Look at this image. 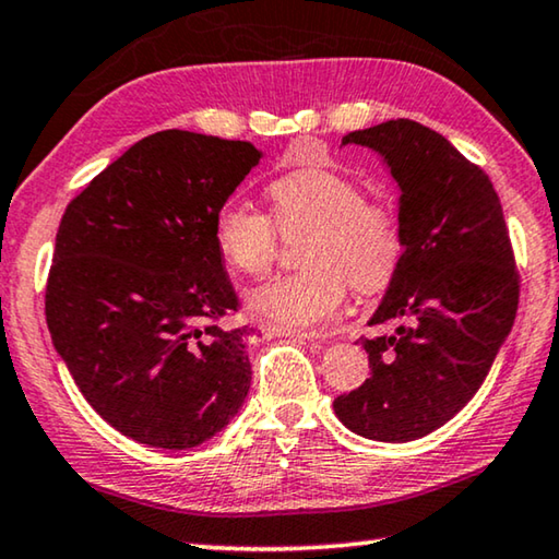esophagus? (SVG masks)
<instances>
[{
    "mask_svg": "<svg viewBox=\"0 0 559 559\" xmlns=\"http://www.w3.org/2000/svg\"><path fill=\"white\" fill-rule=\"evenodd\" d=\"M269 335H276V338H298V341H321L323 333L318 331H294V328L283 325H269Z\"/></svg>",
    "mask_w": 559,
    "mask_h": 559,
    "instance_id": "obj_1",
    "label": "esophagus"
}]
</instances>
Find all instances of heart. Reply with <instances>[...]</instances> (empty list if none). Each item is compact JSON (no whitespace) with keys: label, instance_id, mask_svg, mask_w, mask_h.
Returning <instances> with one entry per match:
<instances>
[{"label":"heart","instance_id":"heart-1","mask_svg":"<svg viewBox=\"0 0 559 559\" xmlns=\"http://www.w3.org/2000/svg\"><path fill=\"white\" fill-rule=\"evenodd\" d=\"M281 234L308 231L300 261L308 269L248 290L255 318L283 328H318L338 313L348 281L378 290L403 259V224L391 201L366 197L350 176L328 168H300L269 186ZM214 243L234 271L259 276L276 259L273 221L243 201H226L214 216Z\"/></svg>","mask_w":559,"mask_h":559}]
</instances>
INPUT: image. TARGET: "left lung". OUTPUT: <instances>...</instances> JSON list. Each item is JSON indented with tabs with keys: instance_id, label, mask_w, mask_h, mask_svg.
<instances>
[{
	"instance_id": "1",
	"label": "left lung",
	"mask_w": 559,
	"mask_h": 559,
	"mask_svg": "<svg viewBox=\"0 0 559 559\" xmlns=\"http://www.w3.org/2000/svg\"><path fill=\"white\" fill-rule=\"evenodd\" d=\"M376 152L397 183L403 259L360 338L370 378L333 401L345 428L378 442L438 430L480 391L512 331L520 278L490 179L438 131L411 119L350 131L341 146Z\"/></svg>"
}]
</instances>
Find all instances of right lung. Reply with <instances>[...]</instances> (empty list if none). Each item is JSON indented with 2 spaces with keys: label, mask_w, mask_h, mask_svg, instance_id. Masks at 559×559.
<instances>
[{
  "label": "right lung",
  "mask_w": 559,
  "mask_h": 559,
  "mask_svg": "<svg viewBox=\"0 0 559 559\" xmlns=\"http://www.w3.org/2000/svg\"><path fill=\"white\" fill-rule=\"evenodd\" d=\"M263 152L168 129L136 141L69 203L47 281V325L79 391L121 436L197 448L251 388V328L214 216Z\"/></svg>",
  "instance_id": "obj_1"
}]
</instances>
